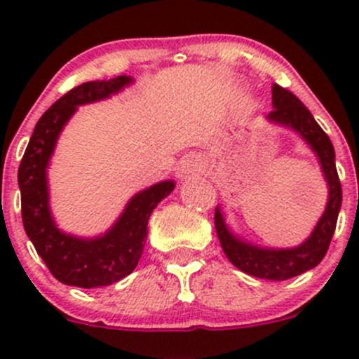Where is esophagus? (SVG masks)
I'll use <instances>...</instances> for the list:
<instances>
[{
    "instance_id": "obj_1",
    "label": "esophagus",
    "mask_w": 359,
    "mask_h": 359,
    "mask_svg": "<svg viewBox=\"0 0 359 359\" xmlns=\"http://www.w3.org/2000/svg\"><path fill=\"white\" fill-rule=\"evenodd\" d=\"M203 172V163L198 156H189L180 159L179 166H177V177L179 179H191V177H196L198 173Z\"/></svg>"
}]
</instances>
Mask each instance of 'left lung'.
Returning <instances> with one entry per match:
<instances>
[{
    "label": "left lung",
    "mask_w": 359,
    "mask_h": 359,
    "mask_svg": "<svg viewBox=\"0 0 359 359\" xmlns=\"http://www.w3.org/2000/svg\"><path fill=\"white\" fill-rule=\"evenodd\" d=\"M273 106L274 109L267 114V119L278 125L290 126L300 133L304 140L316 153L323 168V175L328 182V203L325 213L318 220L313 234L295 248H259L241 241L227 229L220 208H215V229L227 259L240 271L250 276L262 280L283 281L288 278L299 276L306 271L313 269L327 255L332 236L335 233L337 217L342 205V187H340L339 173L335 168V151L327 133L321 130L309 109L297 99L290 90L273 85Z\"/></svg>",
    "instance_id": "1"
}]
</instances>
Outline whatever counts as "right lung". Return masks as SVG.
I'll return each mask as SVG.
<instances>
[{
    "label": "right lung",
    "mask_w": 359,
    "mask_h": 359,
    "mask_svg": "<svg viewBox=\"0 0 359 359\" xmlns=\"http://www.w3.org/2000/svg\"><path fill=\"white\" fill-rule=\"evenodd\" d=\"M130 76L107 81H86L69 90L36 123L19 166L22 222L36 252L64 285L79 288L107 287L128 276L139 264L147 238V220L158 203L173 191V180L154 184L132 198L118 222L104 236L83 240L57 229L48 206L46 166L59 133L83 104L102 100L123 86Z\"/></svg>",
    "instance_id": "right-lung-1"
}]
</instances>
